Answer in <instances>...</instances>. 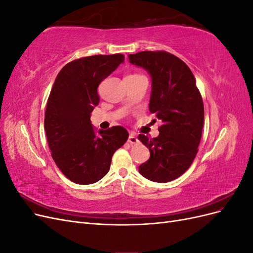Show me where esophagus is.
<instances>
[{"label":"esophagus","mask_w":253,"mask_h":253,"mask_svg":"<svg viewBox=\"0 0 253 253\" xmlns=\"http://www.w3.org/2000/svg\"><path fill=\"white\" fill-rule=\"evenodd\" d=\"M127 141H128L129 143H131V144H137V143L139 142V140L137 139V137H136L133 133L129 134V136H128V140H127Z\"/></svg>","instance_id":"1"}]
</instances>
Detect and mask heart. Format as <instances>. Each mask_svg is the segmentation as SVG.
Returning <instances> with one entry per match:
<instances>
[{
	"label": "heart",
	"mask_w": 253,
	"mask_h": 253,
	"mask_svg": "<svg viewBox=\"0 0 253 253\" xmlns=\"http://www.w3.org/2000/svg\"><path fill=\"white\" fill-rule=\"evenodd\" d=\"M129 76H139V75H136V74H135V75H129Z\"/></svg>",
	"instance_id": "heart-1"
}]
</instances>
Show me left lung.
Instances as JSON below:
<instances>
[{
    "instance_id": "obj_1",
    "label": "left lung",
    "mask_w": 253,
    "mask_h": 253,
    "mask_svg": "<svg viewBox=\"0 0 253 253\" xmlns=\"http://www.w3.org/2000/svg\"><path fill=\"white\" fill-rule=\"evenodd\" d=\"M128 60L150 73L149 109L162 121L156 138L138 136L150 150L139 173L156 182L174 180L192 165L202 138L204 103L195 77L182 60L165 50L140 51Z\"/></svg>"
}]
</instances>
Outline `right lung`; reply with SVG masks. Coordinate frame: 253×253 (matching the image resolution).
Masks as SVG:
<instances>
[{
    "mask_svg": "<svg viewBox=\"0 0 253 253\" xmlns=\"http://www.w3.org/2000/svg\"><path fill=\"white\" fill-rule=\"evenodd\" d=\"M124 61L122 53L76 59L60 71L51 87L44 118L48 147L59 170L75 183L90 185L104 177L113 154L128 138L120 126L97 135L90 124L99 84Z\"/></svg>",
    "mask_w": 253,
    "mask_h": 253,
    "instance_id": "1",
    "label": "right lung"
}]
</instances>
